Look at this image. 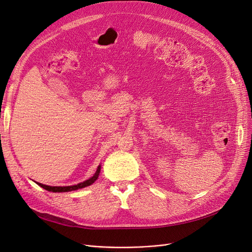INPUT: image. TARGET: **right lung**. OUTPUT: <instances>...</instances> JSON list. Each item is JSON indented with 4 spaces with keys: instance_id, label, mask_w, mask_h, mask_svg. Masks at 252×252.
<instances>
[{
    "instance_id": "right-lung-1",
    "label": "right lung",
    "mask_w": 252,
    "mask_h": 252,
    "mask_svg": "<svg viewBox=\"0 0 252 252\" xmlns=\"http://www.w3.org/2000/svg\"><path fill=\"white\" fill-rule=\"evenodd\" d=\"M100 171H101V166H98L95 173L94 174V177H91L89 180L83 182V183H80V184H78V185H73V186H64V187L59 186V187H57V186H47V185L41 184V183H37V184H39L42 188L48 190V191H52V192H68V191H72V190H77V189L87 187V186H89L91 184H94V183L97 180L98 174H100Z\"/></svg>"
}]
</instances>
